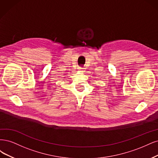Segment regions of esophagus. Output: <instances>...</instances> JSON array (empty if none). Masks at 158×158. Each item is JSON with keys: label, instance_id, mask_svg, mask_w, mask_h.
I'll return each mask as SVG.
<instances>
[{"label": "esophagus", "instance_id": "1", "mask_svg": "<svg viewBox=\"0 0 158 158\" xmlns=\"http://www.w3.org/2000/svg\"><path fill=\"white\" fill-rule=\"evenodd\" d=\"M79 70H81V72H83V69H84V68H81V67H80V68H79Z\"/></svg>", "mask_w": 158, "mask_h": 158}]
</instances>
